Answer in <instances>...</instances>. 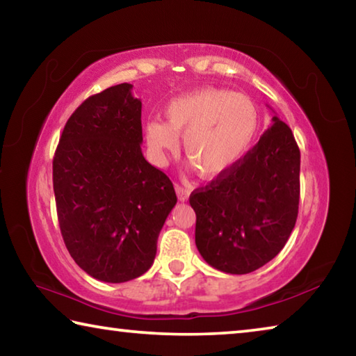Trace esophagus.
I'll return each instance as SVG.
<instances>
[{
	"instance_id": "esophagus-1",
	"label": "esophagus",
	"mask_w": 356,
	"mask_h": 356,
	"mask_svg": "<svg viewBox=\"0 0 356 356\" xmlns=\"http://www.w3.org/2000/svg\"><path fill=\"white\" fill-rule=\"evenodd\" d=\"M174 188H176V193H177V196H179L180 201L188 200V196H190V190L188 188H185V186L179 185V184H176V186H174Z\"/></svg>"
}]
</instances>
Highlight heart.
Listing matches in <instances>:
<instances>
[{"mask_svg":"<svg viewBox=\"0 0 356 356\" xmlns=\"http://www.w3.org/2000/svg\"><path fill=\"white\" fill-rule=\"evenodd\" d=\"M166 122L147 120L146 141L163 160L184 138V152L202 176L216 177L236 166L248 152L259 129V111L250 97L226 89L206 88L171 100Z\"/></svg>","mask_w":356,"mask_h":356,"instance_id":"b5f03b06","label":"heart"}]
</instances>
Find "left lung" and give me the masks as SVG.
Masks as SVG:
<instances>
[{"instance_id": "1", "label": "left lung", "mask_w": 356, "mask_h": 356, "mask_svg": "<svg viewBox=\"0 0 356 356\" xmlns=\"http://www.w3.org/2000/svg\"><path fill=\"white\" fill-rule=\"evenodd\" d=\"M254 147L190 195L197 251L220 272L245 275L284 248L298 215L300 149L273 116Z\"/></svg>"}]
</instances>
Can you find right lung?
Wrapping results in <instances>:
<instances>
[{"mask_svg": "<svg viewBox=\"0 0 356 356\" xmlns=\"http://www.w3.org/2000/svg\"><path fill=\"white\" fill-rule=\"evenodd\" d=\"M120 83L72 113L53 159L59 227L92 278L125 282L147 272L176 206L172 182L141 152V100Z\"/></svg>", "mask_w": 356, "mask_h": 356, "instance_id": "obj_1", "label": "right lung"}]
</instances>
